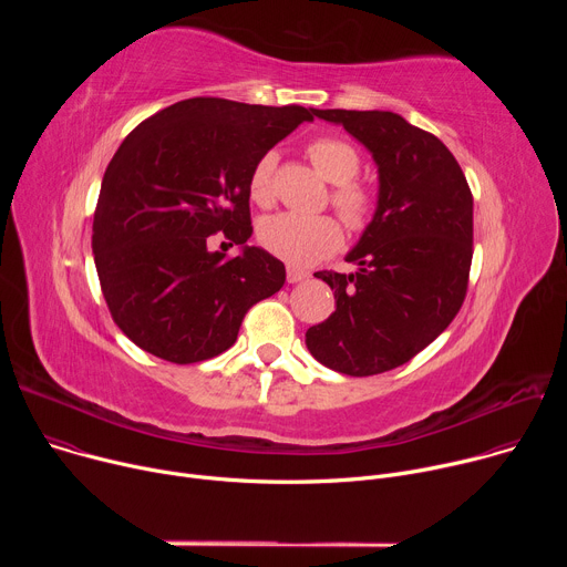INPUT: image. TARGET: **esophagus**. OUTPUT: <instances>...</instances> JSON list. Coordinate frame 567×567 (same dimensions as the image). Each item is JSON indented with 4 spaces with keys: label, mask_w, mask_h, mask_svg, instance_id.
Returning a JSON list of instances; mask_svg holds the SVG:
<instances>
[{
    "label": "esophagus",
    "mask_w": 567,
    "mask_h": 567,
    "mask_svg": "<svg viewBox=\"0 0 567 567\" xmlns=\"http://www.w3.org/2000/svg\"><path fill=\"white\" fill-rule=\"evenodd\" d=\"M309 278V271H305V269H300V267H293V265H289L287 267V282H302V280H307Z\"/></svg>",
    "instance_id": "34e87169"
}]
</instances>
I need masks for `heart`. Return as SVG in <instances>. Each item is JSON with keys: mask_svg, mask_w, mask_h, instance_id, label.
<instances>
[{"mask_svg": "<svg viewBox=\"0 0 567 567\" xmlns=\"http://www.w3.org/2000/svg\"><path fill=\"white\" fill-rule=\"evenodd\" d=\"M307 156L313 168L326 177L332 188V206L354 230H363L377 210V199L368 186L354 177L361 171L357 147L339 136H318L307 145ZM276 154L260 156L249 177L251 199L260 206H271L276 199ZM262 249L282 258L289 265L307 267L337 254L343 245L341 221L332 215H296L278 213L265 217L258 226Z\"/></svg>", "mask_w": 567, "mask_h": 567, "instance_id": "1", "label": "heart"}]
</instances>
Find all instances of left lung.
Masks as SVG:
<instances>
[{"mask_svg": "<svg viewBox=\"0 0 567 567\" xmlns=\"http://www.w3.org/2000/svg\"><path fill=\"white\" fill-rule=\"evenodd\" d=\"M374 156L379 202L350 251L359 271H318L337 311L309 328L316 361L350 377L409 363L457 316L473 258V195L451 150L392 112L313 110Z\"/></svg>", "mask_w": 567, "mask_h": 567, "instance_id": "8db88e82", "label": "left lung"}]
</instances>
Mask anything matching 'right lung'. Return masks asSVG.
Instances as JSON below:
<instances>
[{
    "label": "right lung",
    "mask_w": 567,
    "mask_h": 567,
    "mask_svg": "<svg viewBox=\"0 0 567 567\" xmlns=\"http://www.w3.org/2000/svg\"><path fill=\"white\" fill-rule=\"evenodd\" d=\"M302 121L313 110L197 96L125 136L103 177L92 249L110 313L141 350L179 365L213 359L280 291L285 265L247 247L249 177ZM217 231L243 254L210 252Z\"/></svg>",
    "instance_id": "right-lung-1"
}]
</instances>
